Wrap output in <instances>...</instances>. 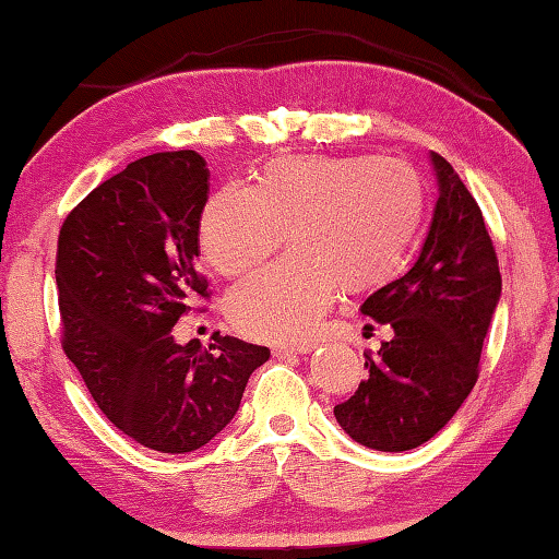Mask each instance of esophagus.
Here are the masks:
<instances>
[{"label": "esophagus", "instance_id": "1", "mask_svg": "<svg viewBox=\"0 0 559 559\" xmlns=\"http://www.w3.org/2000/svg\"><path fill=\"white\" fill-rule=\"evenodd\" d=\"M312 350V343H286V346H273V355L276 358H286V355H295V353H310Z\"/></svg>", "mask_w": 559, "mask_h": 559}]
</instances>
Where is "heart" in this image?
Masks as SVG:
<instances>
[{"label":"heart","mask_w":559,"mask_h":559,"mask_svg":"<svg viewBox=\"0 0 559 559\" xmlns=\"http://www.w3.org/2000/svg\"><path fill=\"white\" fill-rule=\"evenodd\" d=\"M418 170L399 158L293 156L254 187L225 185L199 221L201 254L223 276L259 266L288 233L293 254L228 293L230 322L259 341H298L336 295L394 278L423 221Z\"/></svg>","instance_id":"1"}]
</instances>
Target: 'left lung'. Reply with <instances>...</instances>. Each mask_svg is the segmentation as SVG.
<instances>
[{
	"label": "left lung",
	"instance_id": "left-lung-1",
	"mask_svg": "<svg viewBox=\"0 0 559 559\" xmlns=\"http://www.w3.org/2000/svg\"><path fill=\"white\" fill-rule=\"evenodd\" d=\"M432 163L439 199L423 252L406 276L362 302L391 338L365 353L367 379L334 408L343 430L377 451L420 447L451 420L478 382L502 293L480 206L442 156L432 153Z\"/></svg>",
	"mask_w": 559,
	"mask_h": 559
}]
</instances>
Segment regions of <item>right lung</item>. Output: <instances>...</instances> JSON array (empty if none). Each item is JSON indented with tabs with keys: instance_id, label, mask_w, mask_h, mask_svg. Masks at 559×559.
<instances>
[{
	"instance_id": "obj_1",
	"label": "right lung",
	"mask_w": 559,
	"mask_h": 559,
	"mask_svg": "<svg viewBox=\"0 0 559 559\" xmlns=\"http://www.w3.org/2000/svg\"><path fill=\"white\" fill-rule=\"evenodd\" d=\"M206 199L209 170L197 151L153 153L79 201L57 237L67 358L108 420L163 454L209 444L271 355L218 331L209 348L180 346L170 334L197 300L211 298L197 271Z\"/></svg>"
}]
</instances>
